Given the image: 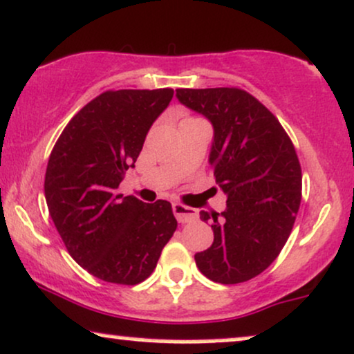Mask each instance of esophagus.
<instances>
[{
    "label": "esophagus",
    "instance_id": "1",
    "mask_svg": "<svg viewBox=\"0 0 354 354\" xmlns=\"http://www.w3.org/2000/svg\"><path fill=\"white\" fill-rule=\"evenodd\" d=\"M172 212H174V215H176V218H177L180 223L194 222V220H197V217H198L197 210L190 209V207L182 205V203H174V205H172Z\"/></svg>",
    "mask_w": 354,
    "mask_h": 354
}]
</instances>
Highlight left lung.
I'll list each match as a JSON object with an SVG mask.
<instances>
[{"mask_svg": "<svg viewBox=\"0 0 354 354\" xmlns=\"http://www.w3.org/2000/svg\"><path fill=\"white\" fill-rule=\"evenodd\" d=\"M176 97L209 119V164L227 195L222 214L201 212L214 243L195 253L202 275L235 285L260 275L285 247L301 202V167L278 122L253 95L236 87L177 89Z\"/></svg>", "mask_w": 354, "mask_h": 354, "instance_id": "8db88e82", "label": "left lung"}]
</instances>
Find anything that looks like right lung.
Segmentation results:
<instances>
[{"mask_svg":"<svg viewBox=\"0 0 354 354\" xmlns=\"http://www.w3.org/2000/svg\"><path fill=\"white\" fill-rule=\"evenodd\" d=\"M172 95V89L106 91L69 120L49 157L44 195L56 230L76 263L109 283L151 277L177 228L167 201L118 194Z\"/></svg>","mask_w":354,"mask_h":354,"instance_id":"right-lung-1","label":"right lung"}]
</instances>
